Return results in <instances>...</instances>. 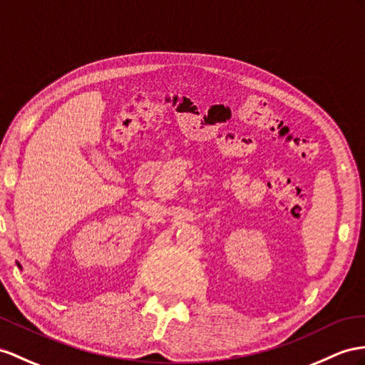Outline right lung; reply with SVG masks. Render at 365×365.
<instances>
[{"label": "right lung", "mask_w": 365, "mask_h": 365, "mask_svg": "<svg viewBox=\"0 0 365 365\" xmlns=\"http://www.w3.org/2000/svg\"><path fill=\"white\" fill-rule=\"evenodd\" d=\"M16 265H18V268H20V269H23V268H21V265H20V262H16Z\"/></svg>", "instance_id": "obj_1"}]
</instances>
